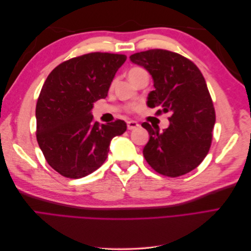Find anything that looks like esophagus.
I'll return each instance as SVG.
<instances>
[{
	"label": "esophagus",
	"mask_w": 251,
	"mask_h": 251,
	"mask_svg": "<svg viewBox=\"0 0 251 251\" xmlns=\"http://www.w3.org/2000/svg\"><path fill=\"white\" fill-rule=\"evenodd\" d=\"M126 126H127V130H134V128L138 127L139 125H138L137 123H136V121L131 120V121H127V123H126Z\"/></svg>",
	"instance_id": "esophagus-1"
}]
</instances>
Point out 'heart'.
I'll use <instances>...</instances> for the list:
<instances>
[{
  "instance_id": "obj_1",
  "label": "heart",
  "mask_w": 251,
  "mask_h": 251,
  "mask_svg": "<svg viewBox=\"0 0 251 251\" xmlns=\"http://www.w3.org/2000/svg\"><path fill=\"white\" fill-rule=\"evenodd\" d=\"M143 71V69H141V68H138V67H134V68H132V69H130L128 70V72H127V77H128V79L130 80H133L136 76H137V75L140 73V72H142ZM136 108H138V107H133V109H136Z\"/></svg>"
}]
</instances>
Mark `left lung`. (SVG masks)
I'll return each instance as SVG.
<instances>
[{"instance_id":"obj_1","label":"left lung","mask_w":251,"mask_h":251,"mask_svg":"<svg viewBox=\"0 0 251 251\" xmlns=\"http://www.w3.org/2000/svg\"><path fill=\"white\" fill-rule=\"evenodd\" d=\"M130 58L153 78L155 90L148 95V107L162 108L158 113H172L170 126L162 132L148 123L141 125L150 134L144 158L164 176L189 173L206 157L216 123L206 81L198 67L178 53L151 49Z\"/></svg>"}]
</instances>
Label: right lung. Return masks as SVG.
<instances>
[{"mask_svg":"<svg viewBox=\"0 0 251 251\" xmlns=\"http://www.w3.org/2000/svg\"><path fill=\"white\" fill-rule=\"evenodd\" d=\"M126 59L89 53L58 65L45 81L35 109L36 139L48 164L64 177L82 178L100 168L111 140L126 131L124 120L100 126L92 115Z\"/></svg>","mask_w":251,"mask_h":251,"instance_id":"add662e5","label":"right lung"}]
</instances>
